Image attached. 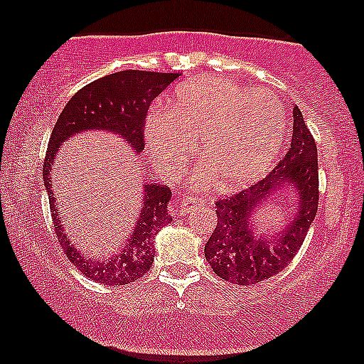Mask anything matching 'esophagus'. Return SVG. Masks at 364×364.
<instances>
[{"label": "esophagus", "instance_id": "obj_1", "mask_svg": "<svg viewBox=\"0 0 364 364\" xmlns=\"http://www.w3.org/2000/svg\"><path fill=\"white\" fill-rule=\"evenodd\" d=\"M203 202L202 198H198V197H187V198H182L181 202L177 203V213L178 215H183V213H188V212H192V210H196V208H200V207H203Z\"/></svg>", "mask_w": 364, "mask_h": 364}]
</instances>
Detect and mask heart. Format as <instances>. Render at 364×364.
<instances>
[{"label":"heart","instance_id":"1","mask_svg":"<svg viewBox=\"0 0 364 364\" xmlns=\"http://www.w3.org/2000/svg\"><path fill=\"white\" fill-rule=\"evenodd\" d=\"M200 136L205 167L193 178H213L220 191L255 181L270 167L287 139L280 102L267 91L230 79L200 77L147 116L146 142L154 166L166 177L181 176Z\"/></svg>","mask_w":364,"mask_h":364}]
</instances>
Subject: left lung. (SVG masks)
Returning <instances> with one entry per match:
<instances>
[{"mask_svg":"<svg viewBox=\"0 0 364 364\" xmlns=\"http://www.w3.org/2000/svg\"><path fill=\"white\" fill-rule=\"evenodd\" d=\"M283 185L296 188L297 212L292 223L273 239H257L250 223L251 213ZM318 186L316 144L295 106L291 144L285 157L265 178L215 200L217 227L203 252L217 277L247 287L278 275L290 265L316 217Z\"/></svg>","mask_w":364,"mask_h":364,"instance_id":"left-lung-1","label":"left lung"}]
</instances>
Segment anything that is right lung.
I'll use <instances>...</instances> for the list:
<instances>
[{
    "label": "right lung",
    "mask_w": 364,
    "mask_h": 364,
    "mask_svg": "<svg viewBox=\"0 0 364 364\" xmlns=\"http://www.w3.org/2000/svg\"><path fill=\"white\" fill-rule=\"evenodd\" d=\"M181 76L177 73L152 71H119L92 81L69 99L49 137V146L44 157L43 183L49 196V207L54 222V230L59 245L66 252L71 263L82 275L102 285H127L144 273L154 263L152 238L159 228L171 223L172 217L167 212V202L172 192L168 186L147 183L144 186V207L131 238L121 248V253L107 262L89 260L77 253L64 232L59 220L61 213L54 205L51 191V171L59 146L74 134L94 129V131L112 132L121 136L136 154H141L146 139V117L154 99Z\"/></svg>",
    "instance_id": "add662e5"
}]
</instances>
